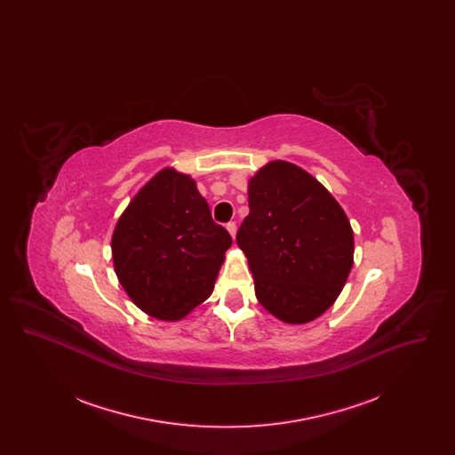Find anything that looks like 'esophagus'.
Here are the masks:
<instances>
[{
  "label": "esophagus",
  "mask_w": 455,
  "mask_h": 455,
  "mask_svg": "<svg viewBox=\"0 0 455 455\" xmlns=\"http://www.w3.org/2000/svg\"><path fill=\"white\" fill-rule=\"evenodd\" d=\"M227 230H228V234L232 235V238H235V235H237V225L234 221L227 223Z\"/></svg>",
  "instance_id": "esophagus-1"
}]
</instances>
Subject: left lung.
Masks as SVG:
<instances>
[{"label":"left lung","instance_id":"left-lung-1","mask_svg":"<svg viewBox=\"0 0 455 455\" xmlns=\"http://www.w3.org/2000/svg\"><path fill=\"white\" fill-rule=\"evenodd\" d=\"M249 215L237 232L260 305L286 324H305L336 302L353 266L347 213L295 164L275 160L249 180Z\"/></svg>","mask_w":455,"mask_h":455}]
</instances>
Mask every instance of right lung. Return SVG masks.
Listing matches in <instances>:
<instances>
[{
  "label": "right lung",
  "instance_id": "obj_1",
  "mask_svg": "<svg viewBox=\"0 0 455 455\" xmlns=\"http://www.w3.org/2000/svg\"><path fill=\"white\" fill-rule=\"evenodd\" d=\"M230 245L195 179L171 167L131 199L110 242L124 291L160 321H180L212 295Z\"/></svg>",
  "mask_w": 455,
  "mask_h": 455
}]
</instances>
